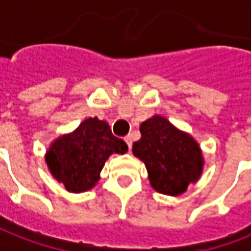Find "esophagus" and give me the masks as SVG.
Instances as JSON below:
<instances>
[{"instance_id":"34e87169","label":"esophagus","mask_w":251,"mask_h":251,"mask_svg":"<svg viewBox=\"0 0 251 251\" xmlns=\"http://www.w3.org/2000/svg\"><path fill=\"white\" fill-rule=\"evenodd\" d=\"M125 141H126V144H127V147H129V150H130V148H132V136H130V134H129V136H126Z\"/></svg>"}]
</instances>
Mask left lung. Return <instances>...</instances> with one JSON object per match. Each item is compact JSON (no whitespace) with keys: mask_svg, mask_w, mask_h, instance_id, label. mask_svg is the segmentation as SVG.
Here are the masks:
<instances>
[{"mask_svg":"<svg viewBox=\"0 0 251 251\" xmlns=\"http://www.w3.org/2000/svg\"><path fill=\"white\" fill-rule=\"evenodd\" d=\"M141 139L133 154L144 162L152 188L165 195H180L202 175L203 156L190 134L168 119L154 115L140 125Z\"/></svg>","mask_w":251,"mask_h":251,"instance_id":"left-lung-1","label":"left lung"}]
</instances>
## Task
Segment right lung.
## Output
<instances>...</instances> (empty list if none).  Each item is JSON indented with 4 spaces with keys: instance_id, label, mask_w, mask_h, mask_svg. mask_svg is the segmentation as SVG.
Masks as SVG:
<instances>
[{
    "instance_id": "right-lung-1",
    "label": "right lung",
    "mask_w": 251,
    "mask_h": 251,
    "mask_svg": "<svg viewBox=\"0 0 251 251\" xmlns=\"http://www.w3.org/2000/svg\"><path fill=\"white\" fill-rule=\"evenodd\" d=\"M127 146L115 137L107 122L95 118L83 121L75 130L54 140L45 161L50 173L71 192L90 190L111 154H125Z\"/></svg>"
}]
</instances>
